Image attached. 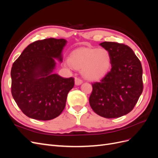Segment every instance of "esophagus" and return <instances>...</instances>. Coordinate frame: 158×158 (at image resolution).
I'll return each mask as SVG.
<instances>
[{
    "instance_id": "esophagus-1",
    "label": "esophagus",
    "mask_w": 158,
    "mask_h": 158,
    "mask_svg": "<svg viewBox=\"0 0 158 158\" xmlns=\"http://www.w3.org/2000/svg\"><path fill=\"white\" fill-rule=\"evenodd\" d=\"M74 81H75V84H76V85H80L82 83V80H81L80 78H78V77H76V78H75Z\"/></svg>"
}]
</instances>
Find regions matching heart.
<instances>
[{"instance_id": "obj_1", "label": "heart", "mask_w": 158, "mask_h": 158, "mask_svg": "<svg viewBox=\"0 0 158 158\" xmlns=\"http://www.w3.org/2000/svg\"><path fill=\"white\" fill-rule=\"evenodd\" d=\"M111 56L105 49L82 48L72 52L65 65L82 70L85 78L98 80L103 78L111 68Z\"/></svg>"}]
</instances>
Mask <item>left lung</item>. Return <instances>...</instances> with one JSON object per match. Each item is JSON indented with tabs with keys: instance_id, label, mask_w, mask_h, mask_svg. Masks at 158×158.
<instances>
[{
	"instance_id": "obj_1",
	"label": "left lung",
	"mask_w": 158,
	"mask_h": 158,
	"mask_svg": "<svg viewBox=\"0 0 158 158\" xmlns=\"http://www.w3.org/2000/svg\"><path fill=\"white\" fill-rule=\"evenodd\" d=\"M99 45L111 55V69L92 83L89 105L99 116L120 117L132 111L142 93V64L128 45L108 41Z\"/></svg>"
}]
</instances>
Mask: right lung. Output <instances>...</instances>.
Masks as SVG:
<instances>
[{"instance_id": "1", "label": "right lung", "mask_w": 158, "mask_h": 158, "mask_svg": "<svg viewBox=\"0 0 158 158\" xmlns=\"http://www.w3.org/2000/svg\"><path fill=\"white\" fill-rule=\"evenodd\" d=\"M64 39L49 38L31 43L13 63L11 92L23 114L41 121L60 115L74 79L62 78L52 72L55 59L63 60Z\"/></svg>"}]
</instances>
